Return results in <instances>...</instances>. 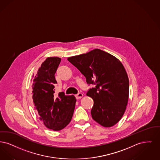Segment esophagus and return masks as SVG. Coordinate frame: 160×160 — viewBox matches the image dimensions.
<instances>
[{"instance_id": "obj_1", "label": "esophagus", "mask_w": 160, "mask_h": 160, "mask_svg": "<svg viewBox=\"0 0 160 160\" xmlns=\"http://www.w3.org/2000/svg\"><path fill=\"white\" fill-rule=\"evenodd\" d=\"M83 96V94H82V93H81V92L78 93V94L76 95V98H77V99H79V98H82Z\"/></svg>"}]
</instances>
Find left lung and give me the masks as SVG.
<instances>
[{
  "label": "left lung",
  "mask_w": 160,
  "mask_h": 160,
  "mask_svg": "<svg viewBox=\"0 0 160 160\" xmlns=\"http://www.w3.org/2000/svg\"><path fill=\"white\" fill-rule=\"evenodd\" d=\"M86 78L94 84L87 96L92 98V119L104 127L118 123L127 108L129 80L125 68L117 58L99 49L68 58Z\"/></svg>",
  "instance_id": "8db88e82"
}]
</instances>
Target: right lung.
I'll list each match as a JSON object with an SVG mask.
<instances>
[{
  "instance_id": "1",
  "label": "right lung",
  "mask_w": 160,
  "mask_h": 160,
  "mask_svg": "<svg viewBox=\"0 0 160 160\" xmlns=\"http://www.w3.org/2000/svg\"><path fill=\"white\" fill-rule=\"evenodd\" d=\"M60 62L59 57H48L32 79L34 108L45 126L54 131L61 130L69 124L77 102L73 95L55 94L54 75Z\"/></svg>"
}]
</instances>
